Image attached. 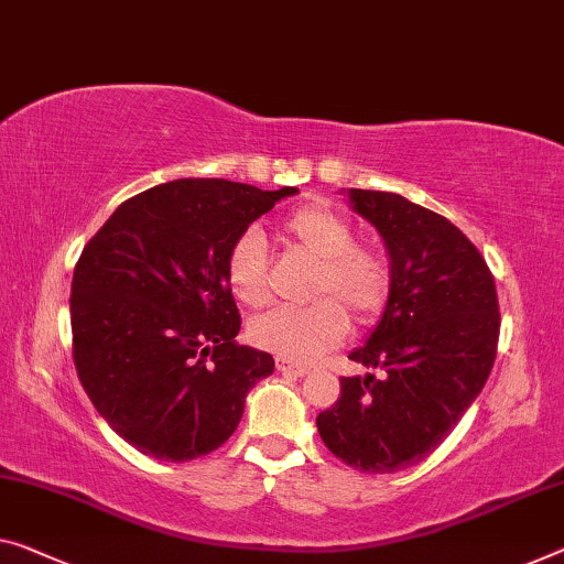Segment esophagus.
Instances as JSON below:
<instances>
[{"mask_svg":"<svg viewBox=\"0 0 564 564\" xmlns=\"http://www.w3.org/2000/svg\"><path fill=\"white\" fill-rule=\"evenodd\" d=\"M274 366H276V370L284 372V376H294V378L305 376V372H307V366H300V362L288 360V358H276Z\"/></svg>","mask_w":564,"mask_h":564,"instance_id":"esophagus-1","label":"esophagus"}]
</instances>
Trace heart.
Listing matches in <instances>:
<instances>
[{
  "label": "heart",
  "instance_id": "1",
  "mask_svg": "<svg viewBox=\"0 0 564 564\" xmlns=\"http://www.w3.org/2000/svg\"><path fill=\"white\" fill-rule=\"evenodd\" d=\"M280 239L317 259L307 307H280L257 317L249 337L257 348L294 362H312L337 348L355 323H372L391 297V267L378 249L355 245V227L327 202H310L280 221ZM227 282L247 307L270 300V257L257 229L241 231L227 252Z\"/></svg>",
  "mask_w": 564,
  "mask_h": 564
}]
</instances>
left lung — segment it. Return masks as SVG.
<instances>
[{"label": "left lung", "instance_id": "left-lung-1", "mask_svg": "<svg viewBox=\"0 0 564 564\" xmlns=\"http://www.w3.org/2000/svg\"><path fill=\"white\" fill-rule=\"evenodd\" d=\"M352 209L378 229L391 259L383 317L317 415L319 438L345 464L393 474L433 454L487 383L499 343L497 284L469 237L409 198L350 188Z\"/></svg>", "mask_w": 564, "mask_h": 564}]
</instances>
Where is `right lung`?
I'll list each match as a JSON object with an SVG mask.
<instances>
[{"instance_id":"1","label":"right lung","mask_w":564,"mask_h":564,"mask_svg":"<svg viewBox=\"0 0 564 564\" xmlns=\"http://www.w3.org/2000/svg\"><path fill=\"white\" fill-rule=\"evenodd\" d=\"M294 186L178 178L128 198L85 245L73 274L77 378L110 429L161 462L212 454L245 398L272 376L270 352L234 337L231 241Z\"/></svg>"}]
</instances>
